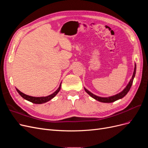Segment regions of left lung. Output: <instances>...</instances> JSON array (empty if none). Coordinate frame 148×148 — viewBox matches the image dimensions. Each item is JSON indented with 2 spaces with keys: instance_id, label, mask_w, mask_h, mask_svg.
<instances>
[{
  "instance_id": "left-lung-1",
  "label": "left lung",
  "mask_w": 148,
  "mask_h": 148,
  "mask_svg": "<svg viewBox=\"0 0 148 148\" xmlns=\"http://www.w3.org/2000/svg\"><path fill=\"white\" fill-rule=\"evenodd\" d=\"M135 73H136V65L135 66V69H134L133 75L132 76V79L130 80V82H129V83L128 84L127 87L125 88L122 92L117 94V95H116L115 96L109 97H101L97 96H96L95 95H93V94L91 93L90 91H89L88 89L84 88L85 91H86L89 96H91L92 98H94V99H95L96 100H97L98 101H100V102H106V103L113 102H114L115 101H117L118 99H121V98L123 97L128 93V92L129 91L130 89V88H131L132 85L134 77H135Z\"/></svg>"
}]
</instances>
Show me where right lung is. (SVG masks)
Returning <instances> with one entry per match:
<instances>
[{
	"label": "right lung",
	"mask_w": 148,
	"mask_h": 148,
	"mask_svg": "<svg viewBox=\"0 0 148 148\" xmlns=\"http://www.w3.org/2000/svg\"><path fill=\"white\" fill-rule=\"evenodd\" d=\"M60 86H61V83L60 84V86L59 87V88L57 89L56 91H55L54 92L52 93V95H49V96H46V97H33V96L26 95H25V94L20 91L18 89H16L17 92L20 94V95L22 97L24 98L25 99L27 100L29 102H33V103H34V104H42V103H45V102H46L49 101H50L51 99H52L53 97H55L57 94L59 92V91H60Z\"/></svg>",
	"instance_id": "obj_1"
}]
</instances>
